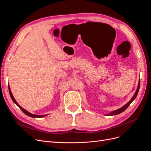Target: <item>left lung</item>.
<instances>
[{
  "label": "left lung",
  "mask_w": 151,
  "mask_h": 151,
  "mask_svg": "<svg viewBox=\"0 0 151 151\" xmlns=\"http://www.w3.org/2000/svg\"><path fill=\"white\" fill-rule=\"evenodd\" d=\"M139 88H140V81H139V85H138V88H137V91H136V92H135V94L134 95V96H133V98H132V99L130 100V101L128 103H127L125 106H123V107H122L121 108H120V109H117V110H115V111H113V112H111V113H109V114H106V115H107V116H112V115H118V114H119V113H122L123 111H124L125 109L129 106V105L132 103V102L134 101V100L135 99V98L137 97V94H138V93H139Z\"/></svg>",
  "instance_id": "8db88e82"
}]
</instances>
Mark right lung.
Instances as JSON below:
<instances>
[{
	"mask_svg": "<svg viewBox=\"0 0 151 151\" xmlns=\"http://www.w3.org/2000/svg\"><path fill=\"white\" fill-rule=\"evenodd\" d=\"M9 94H10V96H11V98L12 100L13 101V102L14 103L17 105V106L21 109L22 111L24 113H25L26 115H28V116H30V117H33V118H42V117H43V116H46V115H33V114H31V113H30L28 112L27 111H26L25 109H24L22 108V107H21V106H19V105L17 104V103L15 99L14 98L13 96H12V93H11V89H10V88H9Z\"/></svg>",
	"mask_w": 151,
	"mask_h": 151,
	"instance_id": "right-lung-1",
	"label": "right lung"
}]
</instances>
